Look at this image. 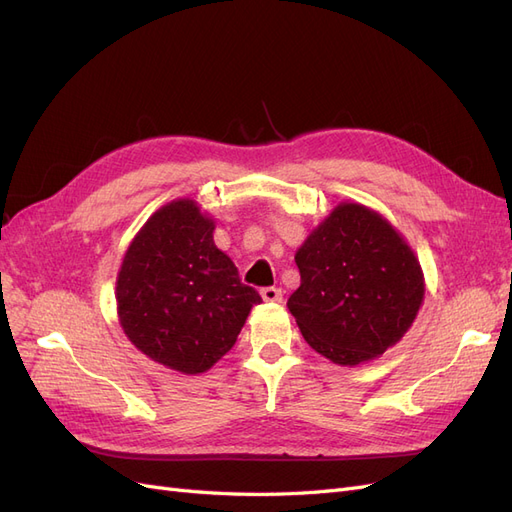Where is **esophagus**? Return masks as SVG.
<instances>
[{"label":"esophagus","mask_w":512,"mask_h":512,"mask_svg":"<svg viewBox=\"0 0 512 512\" xmlns=\"http://www.w3.org/2000/svg\"><path fill=\"white\" fill-rule=\"evenodd\" d=\"M260 297L265 299L267 303H280V301L284 299V294H282V290H280V288L267 286V288H262V290H260Z\"/></svg>","instance_id":"esophagus-1"}]
</instances>
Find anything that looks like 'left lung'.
<instances>
[{
  "mask_svg": "<svg viewBox=\"0 0 512 512\" xmlns=\"http://www.w3.org/2000/svg\"><path fill=\"white\" fill-rule=\"evenodd\" d=\"M301 286L288 309L305 342L337 365H359L395 346L421 309L418 258L382 215L337 205L299 247Z\"/></svg>",
  "mask_w": 512,
  "mask_h": 512,
  "instance_id": "8db88e82",
  "label": "left lung"
}]
</instances>
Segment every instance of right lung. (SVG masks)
Listing matches in <instances>:
<instances>
[{"mask_svg":"<svg viewBox=\"0 0 512 512\" xmlns=\"http://www.w3.org/2000/svg\"><path fill=\"white\" fill-rule=\"evenodd\" d=\"M213 230L194 200H173L138 230L117 275L123 333L151 361L181 374L218 363L262 301L215 247Z\"/></svg>","mask_w":512,"mask_h":512,"instance_id":"add662e5","label":"right lung"}]
</instances>
